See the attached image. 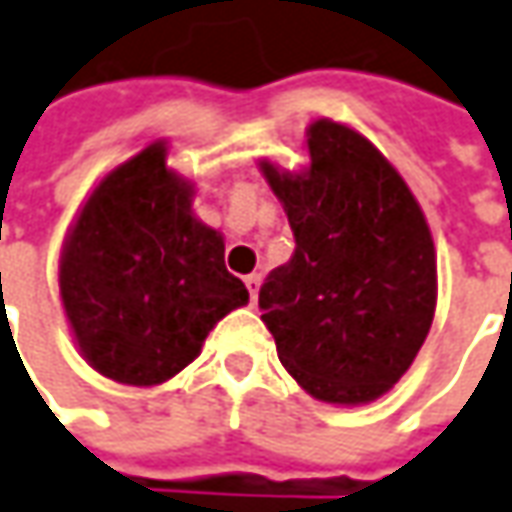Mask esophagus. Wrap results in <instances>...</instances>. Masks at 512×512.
I'll list each match as a JSON object with an SVG mask.
<instances>
[{"label":"esophagus","mask_w":512,"mask_h":512,"mask_svg":"<svg viewBox=\"0 0 512 512\" xmlns=\"http://www.w3.org/2000/svg\"><path fill=\"white\" fill-rule=\"evenodd\" d=\"M243 283H246V288H249V297H252V302H255L257 291H260V274H249Z\"/></svg>","instance_id":"1"}]
</instances>
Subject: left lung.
I'll list each match as a JSON object with an SVG mask.
<instances>
[{
    "instance_id": "left-lung-1",
    "label": "left lung",
    "mask_w": 512,
    "mask_h": 512,
    "mask_svg": "<svg viewBox=\"0 0 512 512\" xmlns=\"http://www.w3.org/2000/svg\"><path fill=\"white\" fill-rule=\"evenodd\" d=\"M311 165L260 159L294 257L260 288L277 356L316 401L381 398L412 367L437 305V252L401 173L356 128L314 120Z\"/></svg>"
}]
</instances>
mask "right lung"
Instances as JSON below:
<instances>
[{
  "label": "right lung",
  "mask_w": 512,
  "mask_h": 512,
  "mask_svg": "<svg viewBox=\"0 0 512 512\" xmlns=\"http://www.w3.org/2000/svg\"><path fill=\"white\" fill-rule=\"evenodd\" d=\"M58 285L89 367L156 387L182 373L229 311L249 302L224 266V238L198 221L193 184L156 139L111 168L66 232Z\"/></svg>",
  "instance_id": "obj_1"
}]
</instances>
